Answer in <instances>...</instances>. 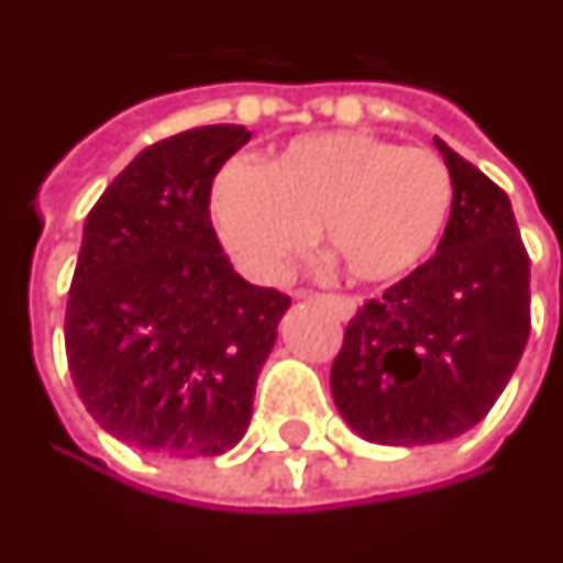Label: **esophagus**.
<instances>
[{
  "label": "esophagus",
  "instance_id": "34e87169",
  "mask_svg": "<svg viewBox=\"0 0 563 563\" xmlns=\"http://www.w3.org/2000/svg\"><path fill=\"white\" fill-rule=\"evenodd\" d=\"M310 295L317 292H310V289H295V298H310ZM322 298L335 308V313L341 320H350V317L356 313V301H353L350 295H322Z\"/></svg>",
  "mask_w": 563,
  "mask_h": 563
}]
</instances>
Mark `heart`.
<instances>
[{
  "mask_svg": "<svg viewBox=\"0 0 563 563\" xmlns=\"http://www.w3.org/2000/svg\"><path fill=\"white\" fill-rule=\"evenodd\" d=\"M451 200L454 183L435 152L335 131L298 136L262 167L225 164L210 188V219L250 280H280L322 225L350 280L384 283L432 253Z\"/></svg>",
  "mask_w": 563,
  "mask_h": 563,
  "instance_id": "heart-1",
  "label": "heart"
}]
</instances>
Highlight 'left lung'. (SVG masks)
Wrapping results in <instances>:
<instances>
[{
	"label": "left lung",
	"mask_w": 563,
	"mask_h": 563,
	"mask_svg": "<svg viewBox=\"0 0 563 563\" xmlns=\"http://www.w3.org/2000/svg\"><path fill=\"white\" fill-rule=\"evenodd\" d=\"M435 145L454 183L439 250L356 310L329 375L341 418L377 445H430L475 427L530 335V258L512 203Z\"/></svg>",
	"instance_id": "obj_1"
}]
</instances>
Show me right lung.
<instances>
[{
  "label": "right lung",
  "mask_w": 563,
  "mask_h": 563,
  "mask_svg": "<svg viewBox=\"0 0 563 563\" xmlns=\"http://www.w3.org/2000/svg\"><path fill=\"white\" fill-rule=\"evenodd\" d=\"M246 140L210 124L152 143L85 222L66 360L93 420L140 451L216 457L253 418L289 295L243 280L210 219L216 173Z\"/></svg>",
  "instance_id": "add662e5"
}]
</instances>
